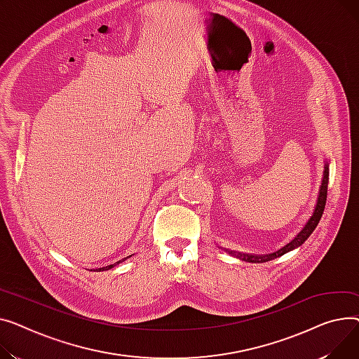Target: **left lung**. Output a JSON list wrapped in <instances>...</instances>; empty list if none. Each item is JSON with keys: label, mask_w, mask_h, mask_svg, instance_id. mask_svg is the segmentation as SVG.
<instances>
[{"label": "left lung", "mask_w": 359, "mask_h": 359, "mask_svg": "<svg viewBox=\"0 0 359 359\" xmlns=\"http://www.w3.org/2000/svg\"><path fill=\"white\" fill-rule=\"evenodd\" d=\"M327 182H329V165L326 163L325 165V171H323V180H322V185H320V189H319V197H318V203H316V207H314V212H313V216L309 219V222L306 223V226L302 229L300 233L294 238L290 243H287L285 246H283L281 249H278L277 252H272V254H268V255H250V254H241V252H233V250H227L230 255H233L242 261H246V262H266V261H271V259H276L278 257H283L284 254H287V252L296 249L299 246H302L307 238L313 233V230L316 229V226L319 224L320 219H322V215H323V210H325V205H326V198H327Z\"/></svg>", "instance_id": "left-lung-1"}]
</instances>
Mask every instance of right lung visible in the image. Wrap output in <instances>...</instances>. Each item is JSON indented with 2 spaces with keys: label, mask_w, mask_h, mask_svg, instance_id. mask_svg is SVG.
<instances>
[{
  "label": "right lung",
  "mask_w": 359,
  "mask_h": 359,
  "mask_svg": "<svg viewBox=\"0 0 359 359\" xmlns=\"http://www.w3.org/2000/svg\"><path fill=\"white\" fill-rule=\"evenodd\" d=\"M124 259H126V258H124ZM124 259H121V261H117V262H116V264H113V265H109V266H104V268H98V269H97V271H105V269H111V268H113V266H116V265H118V264H120V262H123V261H124Z\"/></svg>",
  "instance_id": "obj_1"
}]
</instances>
